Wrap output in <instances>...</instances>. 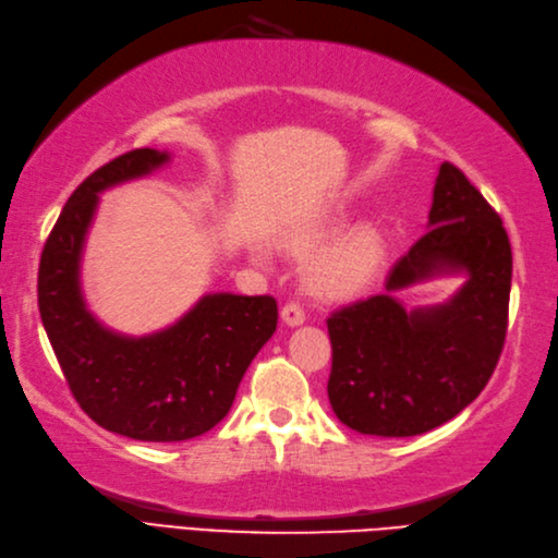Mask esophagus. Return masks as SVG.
<instances>
[{"label": "esophagus", "instance_id": "1", "mask_svg": "<svg viewBox=\"0 0 558 558\" xmlns=\"http://www.w3.org/2000/svg\"><path fill=\"white\" fill-rule=\"evenodd\" d=\"M281 319L287 322L289 327H299L305 322V311L299 303H287L281 307Z\"/></svg>", "mask_w": 558, "mask_h": 558}]
</instances>
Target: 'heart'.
I'll use <instances>...</instances> for the list:
<instances>
[{"instance_id": "obj_1", "label": "heart", "mask_w": 558, "mask_h": 558, "mask_svg": "<svg viewBox=\"0 0 558 558\" xmlns=\"http://www.w3.org/2000/svg\"><path fill=\"white\" fill-rule=\"evenodd\" d=\"M325 229L307 231L301 247L325 239ZM381 236L375 227H357L322 247L305 265V287L322 301H349L361 293L379 267Z\"/></svg>"}]
</instances>
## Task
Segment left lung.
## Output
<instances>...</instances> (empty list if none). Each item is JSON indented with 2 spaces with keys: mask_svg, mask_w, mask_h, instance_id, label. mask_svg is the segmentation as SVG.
Listing matches in <instances>:
<instances>
[{
  "mask_svg": "<svg viewBox=\"0 0 558 558\" xmlns=\"http://www.w3.org/2000/svg\"><path fill=\"white\" fill-rule=\"evenodd\" d=\"M511 269L499 215L444 162L427 231L393 265L387 291L327 319V393L341 423L361 435L415 437L473 403L504 349ZM461 274L462 289L444 304L405 308L395 299L415 282Z\"/></svg>",
  "mask_w": 558,
  "mask_h": 558,
  "instance_id": "left-lung-1",
  "label": "left lung"
}]
</instances>
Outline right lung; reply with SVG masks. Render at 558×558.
<instances>
[{"mask_svg":"<svg viewBox=\"0 0 558 558\" xmlns=\"http://www.w3.org/2000/svg\"><path fill=\"white\" fill-rule=\"evenodd\" d=\"M169 159L141 147L85 179L61 209L37 271L40 317L73 399L100 427L138 441H185L213 429L279 317L271 295L207 293L174 325L129 337L90 313L81 259L100 193Z\"/></svg>","mask_w":558,"mask_h":558,"instance_id":"obj_1","label":"right lung"}]
</instances>
